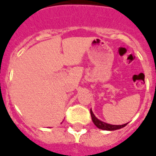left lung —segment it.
<instances>
[{"label":"left lung","mask_w":156,"mask_h":156,"mask_svg":"<svg viewBox=\"0 0 156 156\" xmlns=\"http://www.w3.org/2000/svg\"><path fill=\"white\" fill-rule=\"evenodd\" d=\"M90 114H91V117H92V120L94 122V124L100 129H104V130H116V129H121V128H124V126H126L128 124H122V125H114V124H106L105 122L103 121L99 120L98 119L95 117V115H94V113L92 111V109H90Z\"/></svg>","instance_id":"left-lung-1"}]
</instances>
